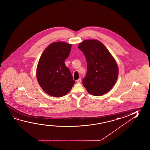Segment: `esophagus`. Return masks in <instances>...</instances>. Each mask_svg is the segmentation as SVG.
I'll return each mask as SVG.
<instances>
[{
    "mask_svg": "<svg viewBox=\"0 0 150 150\" xmlns=\"http://www.w3.org/2000/svg\"><path fill=\"white\" fill-rule=\"evenodd\" d=\"M76 82H77V83H80L81 82V79L79 78V79H78L76 81Z\"/></svg>",
    "mask_w": 150,
    "mask_h": 150,
    "instance_id": "34e87169",
    "label": "esophagus"
}]
</instances>
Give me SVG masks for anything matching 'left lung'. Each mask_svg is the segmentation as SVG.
I'll return each instance as SVG.
<instances>
[{
  "label": "left lung",
  "mask_w": 150,
  "mask_h": 150,
  "mask_svg": "<svg viewBox=\"0 0 150 150\" xmlns=\"http://www.w3.org/2000/svg\"><path fill=\"white\" fill-rule=\"evenodd\" d=\"M79 48L86 57L87 72L83 83L89 93L100 96L107 93L115 84L118 67L105 46L97 40H86Z\"/></svg>",
  "instance_id": "left-lung-1"
}]
</instances>
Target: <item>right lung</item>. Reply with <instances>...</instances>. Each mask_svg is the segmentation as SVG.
Returning <instances> with one entry per match:
<instances>
[{"label": "right lung", "mask_w": 150, "mask_h": 150, "mask_svg": "<svg viewBox=\"0 0 150 150\" xmlns=\"http://www.w3.org/2000/svg\"><path fill=\"white\" fill-rule=\"evenodd\" d=\"M71 47V44L65 42H53L45 49L40 58L37 80L42 89L50 96H65L74 85L75 81L64 63Z\"/></svg>", "instance_id": "add662e5"}]
</instances>
